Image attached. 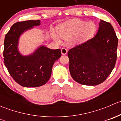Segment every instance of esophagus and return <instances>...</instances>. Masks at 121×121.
Masks as SVG:
<instances>
[{
    "instance_id": "1",
    "label": "esophagus",
    "mask_w": 121,
    "mask_h": 121,
    "mask_svg": "<svg viewBox=\"0 0 121 121\" xmlns=\"http://www.w3.org/2000/svg\"><path fill=\"white\" fill-rule=\"evenodd\" d=\"M67 50L65 48H61V54L63 55H65L67 53Z\"/></svg>"
}]
</instances>
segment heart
Returning a JSON list of instances; mask_svg holds the SVG:
<instances>
[{
	"label": "heart",
	"instance_id": "1",
	"mask_svg": "<svg viewBox=\"0 0 121 121\" xmlns=\"http://www.w3.org/2000/svg\"><path fill=\"white\" fill-rule=\"evenodd\" d=\"M96 31V25L92 22H86L80 19H73L63 23L57 28V33L64 39L73 38L74 43H80L91 37ZM53 37L60 41L56 35Z\"/></svg>",
	"mask_w": 121,
	"mask_h": 121
}]
</instances>
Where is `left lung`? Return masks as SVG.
Listing matches in <instances>:
<instances>
[{
	"instance_id": "obj_1",
	"label": "left lung",
	"mask_w": 121,
	"mask_h": 121,
	"mask_svg": "<svg viewBox=\"0 0 121 121\" xmlns=\"http://www.w3.org/2000/svg\"><path fill=\"white\" fill-rule=\"evenodd\" d=\"M118 42L112 26L101 20L94 37L68 51L73 80L86 85L103 82L115 65Z\"/></svg>"
}]
</instances>
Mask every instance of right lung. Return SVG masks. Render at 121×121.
Masks as SVG:
<instances>
[{
  "label": "right lung",
  "mask_w": 121,
  "mask_h": 121,
  "mask_svg": "<svg viewBox=\"0 0 121 121\" xmlns=\"http://www.w3.org/2000/svg\"><path fill=\"white\" fill-rule=\"evenodd\" d=\"M40 24V20L18 22L11 27L4 38V65L13 80L25 87H37L46 84L50 78L54 63L61 56L60 49L52 50L44 46L29 56H23L19 52L22 34Z\"/></svg>",
  "instance_id": "add662e5"
}]
</instances>
